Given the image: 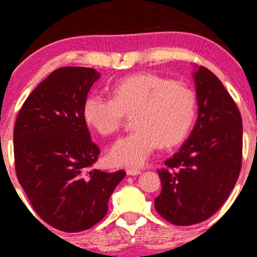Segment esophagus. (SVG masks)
Masks as SVG:
<instances>
[{
  "instance_id": "obj_1",
  "label": "esophagus",
  "mask_w": 257,
  "mask_h": 257,
  "mask_svg": "<svg viewBox=\"0 0 257 257\" xmlns=\"http://www.w3.org/2000/svg\"><path fill=\"white\" fill-rule=\"evenodd\" d=\"M142 170L141 169H136V168H128L126 169V174L128 175H138L141 174Z\"/></svg>"
}]
</instances>
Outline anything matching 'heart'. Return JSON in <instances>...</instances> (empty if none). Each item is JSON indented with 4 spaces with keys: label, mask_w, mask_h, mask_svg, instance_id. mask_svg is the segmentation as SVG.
Segmentation results:
<instances>
[{
    "label": "heart",
    "mask_w": 257,
    "mask_h": 257,
    "mask_svg": "<svg viewBox=\"0 0 257 257\" xmlns=\"http://www.w3.org/2000/svg\"><path fill=\"white\" fill-rule=\"evenodd\" d=\"M112 93L113 98L100 93L88 95L83 115L95 132L113 136L126 115L134 114L137 129L116 141L108 154L115 165L139 167L160 144H179L195 119L196 94L185 82L137 73L115 83Z\"/></svg>",
    "instance_id": "obj_1"
}]
</instances>
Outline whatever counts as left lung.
<instances>
[{
	"label": "left lung",
	"instance_id": "1",
	"mask_svg": "<svg viewBox=\"0 0 257 257\" xmlns=\"http://www.w3.org/2000/svg\"><path fill=\"white\" fill-rule=\"evenodd\" d=\"M199 114L179 152L158 169L162 193L155 210L179 226L209 219L239 178L242 162V119L220 79L205 67L194 73Z\"/></svg>",
	"mask_w": 257,
	"mask_h": 257
}]
</instances>
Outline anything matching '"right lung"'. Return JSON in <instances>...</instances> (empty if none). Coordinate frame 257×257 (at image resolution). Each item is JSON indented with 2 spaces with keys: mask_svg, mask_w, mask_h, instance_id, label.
I'll list each match as a JSON object with an SVG mask.
<instances>
[{
  "mask_svg": "<svg viewBox=\"0 0 257 257\" xmlns=\"http://www.w3.org/2000/svg\"><path fill=\"white\" fill-rule=\"evenodd\" d=\"M99 73L87 67L56 69L28 95L14 131L15 168L38 216L66 232L94 226L124 170L92 169L100 150L90 139L83 105Z\"/></svg>",
  "mask_w": 257,
  "mask_h": 257,
  "instance_id": "add662e5",
  "label": "right lung"
}]
</instances>
